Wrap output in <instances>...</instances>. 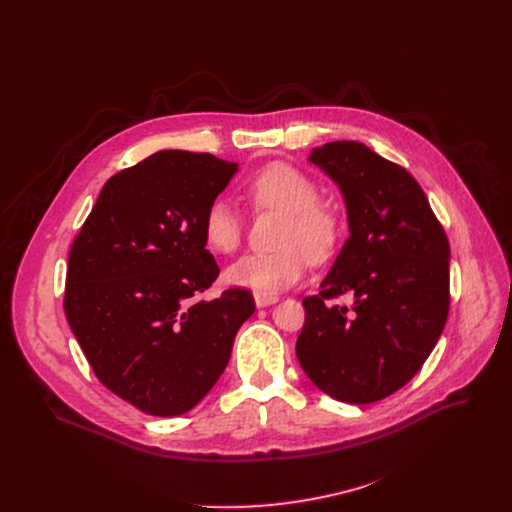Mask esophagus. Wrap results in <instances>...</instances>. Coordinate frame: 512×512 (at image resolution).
Here are the masks:
<instances>
[{"label":"esophagus","mask_w":512,"mask_h":512,"mask_svg":"<svg viewBox=\"0 0 512 512\" xmlns=\"http://www.w3.org/2000/svg\"><path fill=\"white\" fill-rule=\"evenodd\" d=\"M253 298H255L257 308H267V306H271V304H275V302L279 300V298L273 296V294H255Z\"/></svg>","instance_id":"esophagus-1"}]
</instances>
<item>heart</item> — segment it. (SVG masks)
Listing matches in <instances>:
<instances>
[{"mask_svg":"<svg viewBox=\"0 0 512 512\" xmlns=\"http://www.w3.org/2000/svg\"><path fill=\"white\" fill-rule=\"evenodd\" d=\"M247 196L257 208L285 212L273 253H249L227 269V281L253 289L255 294H277L304 277L310 257L324 259L338 239L336 214L318 202V186L289 164H271L247 182ZM206 245L223 255L239 249L243 216L225 198H214L202 216Z\"/></svg>","mask_w":512,"mask_h":512,"instance_id":"heart-1","label":"heart"}]
</instances>
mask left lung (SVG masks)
<instances>
[{
  "label": "left lung",
  "instance_id": "obj_1",
  "mask_svg": "<svg viewBox=\"0 0 512 512\" xmlns=\"http://www.w3.org/2000/svg\"><path fill=\"white\" fill-rule=\"evenodd\" d=\"M338 186L348 218L320 294L306 298L296 354L332 399L364 405L407 385L440 340L450 310V245L415 178L358 141L310 152ZM350 295V309L328 305Z\"/></svg>",
  "mask_w": 512,
  "mask_h": 512
}]
</instances>
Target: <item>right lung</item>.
<instances>
[{
    "mask_svg": "<svg viewBox=\"0 0 512 512\" xmlns=\"http://www.w3.org/2000/svg\"><path fill=\"white\" fill-rule=\"evenodd\" d=\"M239 164L164 150L103 186L66 269L64 314L99 381L139 411L176 417L227 369L255 312L247 289L194 302L218 277L202 216Z\"/></svg>",
    "mask_w": 512,
    "mask_h": 512,
    "instance_id": "right-lung-1",
    "label": "right lung"
}]
</instances>
